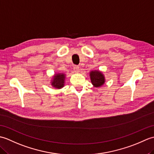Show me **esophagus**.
I'll list each match as a JSON object with an SVG mask.
<instances>
[{"label": "esophagus", "mask_w": 154, "mask_h": 154, "mask_svg": "<svg viewBox=\"0 0 154 154\" xmlns=\"http://www.w3.org/2000/svg\"><path fill=\"white\" fill-rule=\"evenodd\" d=\"M73 70L75 71V72L78 73V72L79 71V67L77 66V65H75V66L73 67Z\"/></svg>", "instance_id": "34e87169"}]
</instances>
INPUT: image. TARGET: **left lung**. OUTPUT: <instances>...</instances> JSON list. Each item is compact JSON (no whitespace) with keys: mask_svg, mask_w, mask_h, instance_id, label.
Wrapping results in <instances>:
<instances>
[{"mask_svg":"<svg viewBox=\"0 0 154 154\" xmlns=\"http://www.w3.org/2000/svg\"><path fill=\"white\" fill-rule=\"evenodd\" d=\"M90 78L91 83L95 87H100L105 83V78L104 75L99 70L91 71Z\"/></svg>","mask_w":154,"mask_h":154,"instance_id":"1","label":"left lung"}]
</instances>
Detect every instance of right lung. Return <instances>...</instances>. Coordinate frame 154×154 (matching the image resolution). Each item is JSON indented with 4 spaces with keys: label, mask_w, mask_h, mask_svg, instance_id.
Instances as JSON below:
<instances>
[{
    "label": "right lung",
    "mask_w": 154,
    "mask_h": 154,
    "mask_svg": "<svg viewBox=\"0 0 154 154\" xmlns=\"http://www.w3.org/2000/svg\"><path fill=\"white\" fill-rule=\"evenodd\" d=\"M65 75L63 73H56L51 80V85L56 89H61L64 87Z\"/></svg>",
    "instance_id": "1"
}]
</instances>
